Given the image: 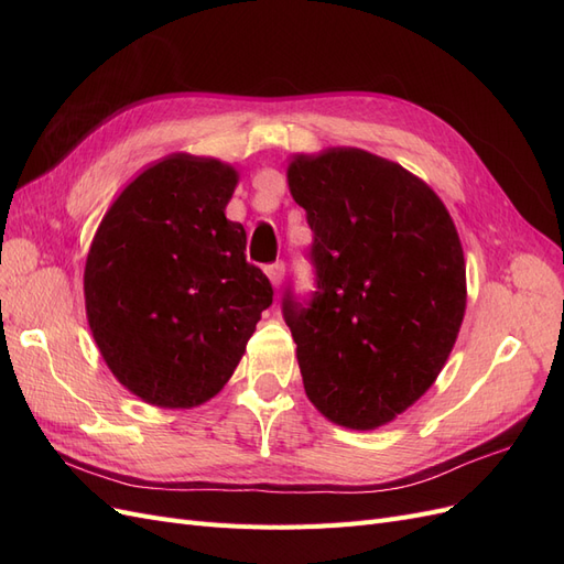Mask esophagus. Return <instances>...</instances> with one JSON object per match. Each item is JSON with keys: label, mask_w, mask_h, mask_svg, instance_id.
I'll list each match as a JSON object with an SVG mask.
<instances>
[{"label": "esophagus", "mask_w": 564, "mask_h": 564, "mask_svg": "<svg viewBox=\"0 0 564 564\" xmlns=\"http://www.w3.org/2000/svg\"><path fill=\"white\" fill-rule=\"evenodd\" d=\"M265 275H268V280H270L272 286L280 289L282 280H284V263L278 261V263H272V265H265Z\"/></svg>", "instance_id": "1"}]
</instances>
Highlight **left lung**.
<instances>
[{"label":"left lung","mask_w":564,"mask_h":564,"mask_svg":"<svg viewBox=\"0 0 564 564\" xmlns=\"http://www.w3.org/2000/svg\"><path fill=\"white\" fill-rule=\"evenodd\" d=\"M292 197L313 230L315 292L286 289L305 395L329 421L373 431L445 367L466 313V261L442 199L360 148L296 155Z\"/></svg>","instance_id":"8db88e82"}]
</instances>
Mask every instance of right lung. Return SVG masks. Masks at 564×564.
<instances>
[{
  "mask_svg": "<svg viewBox=\"0 0 564 564\" xmlns=\"http://www.w3.org/2000/svg\"><path fill=\"white\" fill-rule=\"evenodd\" d=\"M237 172L176 152L135 176L100 220L84 268L96 346L143 402L212 400L272 303L247 232L226 218Z\"/></svg>",
  "mask_w": 564,
  "mask_h": 564,
  "instance_id": "1",
  "label": "right lung"
}]
</instances>
